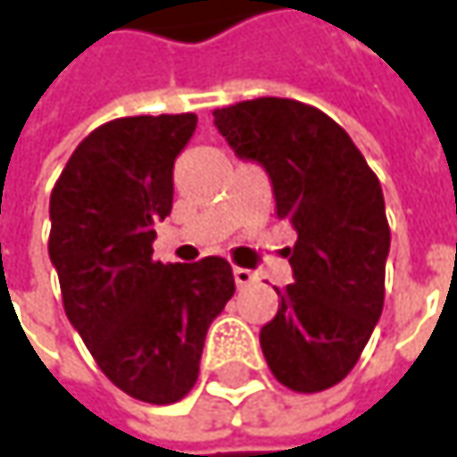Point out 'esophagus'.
Wrapping results in <instances>:
<instances>
[{
	"label": "esophagus",
	"mask_w": 457,
	"mask_h": 457,
	"mask_svg": "<svg viewBox=\"0 0 457 457\" xmlns=\"http://www.w3.org/2000/svg\"><path fill=\"white\" fill-rule=\"evenodd\" d=\"M232 275H235L237 288H248V286H253V283H256V272H251V270H245V267H235V270H232Z\"/></svg>",
	"instance_id": "esophagus-1"
}]
</instances>
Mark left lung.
<instances>
[{
    "mask_svg": "<svg viewBox=\"0 0 457 457\" xmlns=\"http://www.w3.org/2000/svg\"><path fill=\"white\" fill-rule=\"evenodd\" d=\"M214 127L272 182L275 214L296 229L294 283L262 333L272 376L302 395L336 386L360 360L384 310L389 222L378 177L322 111L259 97L214 111Z\"/></svg>",
    "mask_w": 457,
    "mask_h": 457,
    "instance_id": "obj_1",
    "label": "left lung"
}]
</instances>
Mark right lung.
<instances>
[{"mask_svg":"<svg viewBox=\"0 0 457 457\" xmlns=\"http://www.w3.org/2000/svg\"><path fill=\"white\" fill-rule=\"evenodd\" d=\"M195 124V113H179L97 127L49 198V259L65 315L100 370L150 405H171L195 386L206 330L235 294L222 256L153 259V225L171 214L174 158Z\"/></svg>","mask_w":457,"mask_h":457,"instance_id":"right-lung-1","label":"right lung"}]
</instances>
